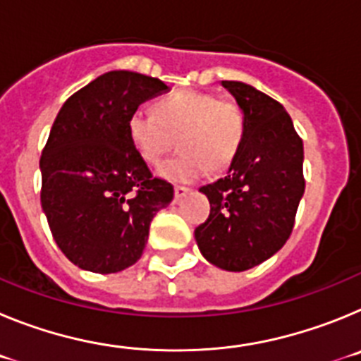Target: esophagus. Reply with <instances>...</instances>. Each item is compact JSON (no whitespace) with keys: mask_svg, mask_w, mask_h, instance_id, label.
Returning a JSON list of instances; mask_svg holds the SVG:
<instances>
[{"mask_svg":"<svg viewBox=\"0 0 361 361\" xmlns=\"http://www.w3.org/2000/svg\"><path fill=\"white\" fill-rule=\"evenodd\" d=\"M186 193H190V188L188 186H175V199H183Z\"/></svg>","mask_w":361,"mask_h":361,"instance_id":"esophagus-1","label":"esophagus"}]
</instances>
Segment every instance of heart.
Here are the masks:
<instances>
[{
  "label": "heart",
  "mask_w": 361,
  "mask_h": 361,
  "mask_svg": "<svg viewBox=\"0 0 361 361\" xmlns=\"http://www.w3.org/2000/svg\"><path fill=\"white\" fill-rule=\"evenodd\" d=\"M126 132L139 157L157 166L178 137L180 155L159 170L170 180H195L206 171L228 170L245 137V117L233 99L212 92L178 90L153 104V116L132 111Z\"/></svg>",
  "instance_id": "1"
}]
</instances>
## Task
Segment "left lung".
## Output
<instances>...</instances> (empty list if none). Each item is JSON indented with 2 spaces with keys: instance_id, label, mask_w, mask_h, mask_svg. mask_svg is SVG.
I'll list each match as a JSON object with an SVG mask.
<instances>
[{
  "instance_id": "1",
  "label": "left lung",
  "mask_w": 361,
  "mask_h": 361,
  "mask_svg": "<svg viewBox=\"0 0 361 361\" xmlns=\"http://www.w3.org/2000/svg\"><path fill=\"white\" fill-rule=\"evenodd\" d=\"M222 85L244 111L245 137L228 175L200 188L212 209L195 240L213 266L245 271L291 237L305 190L304 145L279 101L245 82Z\"/></svg>"
}]
</instances>
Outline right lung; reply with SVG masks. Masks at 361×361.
I'll list each match as a JSON object with an SVG mask.
<instances>
[{"label":"right lung","mask_w":361,"mask_h":361,"mask_svg":"<svg viewBox=\"0 0 361 361\" xmlns=\"http://www.w3.org/2000/svg\"><path fill=\"white\" fill-rule=\"evenodd\" d=\"M157 78L116 70L70 95L41 153V206L70 262L117 273L141 258L153 216L173 200V186L139 157L126 121L145 101L166 94Z\"/></svg>","instance_id":"add662e5"}]
</instances>
